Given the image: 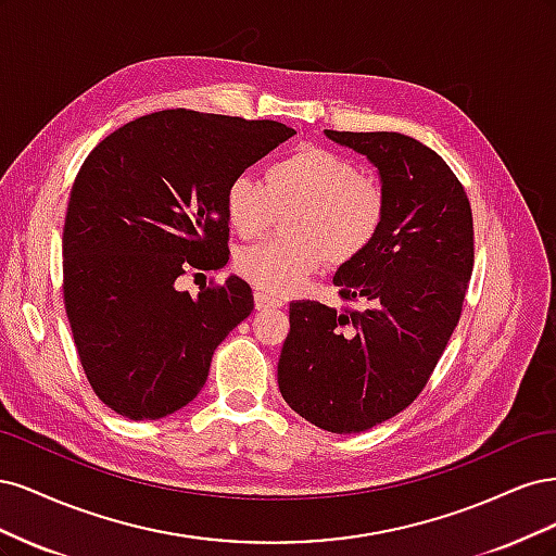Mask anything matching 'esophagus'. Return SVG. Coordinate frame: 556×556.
Masks as SVG:
<instances>
[{
  "label": "esophagus",
  "instance_id": "1",
  "mask_svg": "<svg viewBox=\"0 0 556 556\" xmlns=\"http://www.w3.org/2000/svg\"><path fill=\"white\" fill-rule=\"evenodd\" d=\"M255 306H257V311L280 308V306H282V301H280V299H276V296H271V294L262 292V290H257V292H255Z\"/></svg>",
  "mask_w": 556,
  "mask_h": 556
}]
</instances>
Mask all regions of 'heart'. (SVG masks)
<instances>
[{
    "mask_svg": "<svg viewBox=\"0 0 556 556\" xmlns=\"http://www.w3.org/2000/svg\"><path fill=\"white\" fill-rule=\"evenodd\" d=\"M292 208V241H262L237 255L239 274L268 294L299 290L327 260L348 264L364 255L382 229L387 197L355 162L317 146H301L268 164L264 185L239 174L225 190L227 223L243 239Z\"/></svg>",
    "mask_w": 556,
    "mask_h": 556,
    "instance_id": "b5f03b06",
    "label": "heart"
}]
</instances>
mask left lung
Returning a JSON list of instances; mask_svg holds the SVG:
<instances>
[{
  "label": "left lung",
  "mask_w": 556,
  "mask_h": 556,
  "mask_svg": "<svg viewBox=\"0 0 556 556\" xmlns=\"http://www.w3.org/2000/svg\"><path fill=\"white\" fill-rule=\"evenodd\" d=\"M325 137L376 166L387 213L371 248L333 276L362 311L290 304L278 387L311 425L359 433L408 408L439 364L473 271V215L443 157L406 134Z\"/></svg>",
  "instance_id": "8db88e82"
}]
</instances>
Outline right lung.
Segmentation results:
<instances>
[{
  "mask_svg": "<svg viewBox=\"0 0 556 556\" xmlns=\"http://www.w3.org/2000/svg\"><path fill=\"white\" fill-rule=\"evenodd\" d=\"M294 134L172 109L115 129L83 162L62 233L64 308L83 371L117 415L188 406L215 348L255 308L239 276L197 296L176 280L227 264L229 180Z\"/></svg>",
  "mask_w": 556,
  "mask_h": 556,
  "instance_id": "add662e5",
  "label": "right lung"
}]
</instances>
